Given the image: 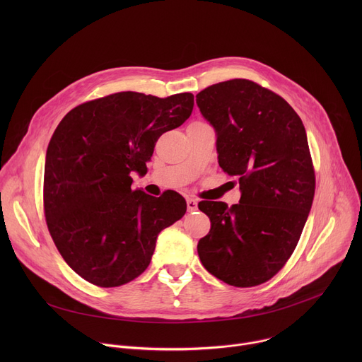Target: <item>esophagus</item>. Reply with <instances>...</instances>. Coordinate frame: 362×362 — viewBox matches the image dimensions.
I'll use <instances>...</instances> for the list:
<instances>
[{
  "label": "esophagus",
  "mask_w": 362,
  "mask_h": 362,
  "mask_svg": "<svg viewBox=\"0 0 362 362\" xmlns=\"http://www.w3.org/2000/svg\"><path fill=\"white\" fill-rule=\"evenodd\" d=\"M186 203H187V211H189V212H196V211H197V200H196V199L189 197V199L186 200Z\"/></svg>",
  "instance_id": "esophagus-1"
}]
</instances>
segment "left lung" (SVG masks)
Here are the masks:
<instances>
[{"instance_id": "1", "label": "left lung", "mask_w": 362, "mask_h": 362, "mask_svg": "<svg viewBox=\"0 0 362 362\" xmlns=\"http://www.w3.org/2000/svg\"><path fill=\"white\" fill-rule=\"evenodd\" d=\"M196 105L216 133L219 166L239 177L240 189L230 208L199 203L211 219L197 243L200 262L228 285H261L289 259L313 206L305 127L281 95L243 78L202 90Z\"/></svg>"}]
</instances>
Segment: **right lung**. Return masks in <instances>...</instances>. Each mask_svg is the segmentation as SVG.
Listing matches in <instances>:
<instances>
[{"label": "right lung", "mask_w": 362, "mask_h": 362, "mask_svg": "<svg viewBox=\"0 0 362 362\" xmlns=\"http://www.w3.org/2000/svg\"><path fill=\"white\" fill-rule=\"evenodd\" d=\"M193 94L166 98L122 91L69 112L49 140L44 169L45 221L67 265L101 288L124 285L148 267L158 235L186 214L173 190H133L158 139L182 126Z\"/></svg>", "instance_id": "right-lung-1"}]
</instances>
